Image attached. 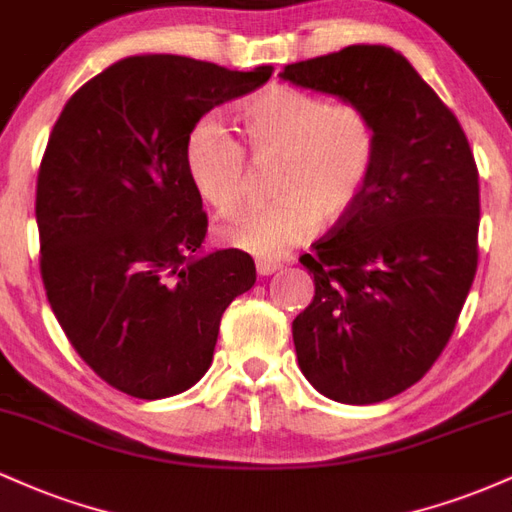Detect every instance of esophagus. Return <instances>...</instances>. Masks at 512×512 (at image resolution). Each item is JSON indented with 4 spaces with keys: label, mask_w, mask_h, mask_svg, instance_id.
<instances>
[{
    "label": "esophagus",
    "mask_w": 512,
    "mask_h": 512,
    "mask_svg": "<svg viewBox=\"0 0 512 512\" xmlns=\"http://www.w3.org/2000/svg\"><path fill=\"white\" fill-rule=\"evenodd\" d=\"M281 269V262H274V260H257V274L260 276H269L274 272H279Z\"/></svg>",
    "instance_id": "1"
}]
</instances>
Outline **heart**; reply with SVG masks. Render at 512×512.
I'll return each mask as SVG.
<instances>
[{
	"instance_id": "b5f03b06",
	"label": "heart",
	"mask_w": 512,
	"mask_h": 512,
	"mask_svg": "<svg viewBox=\"0 0 512 512\" xmlns=\"http://www.w3.org/2000/svg\"><path fill=\"white\" fill-rule=\"evenodd\" d=\"M238 122L252 161H279L269 207L233 211L219 226L228 248L276 260L315 233L339 226L366 197L380 156L373 117L354 103L334 105L315 93L274 86L238 105ZM187 178L221 214L243 197L245 154L216 117H202L185 139Z\"/></svg>"
}]
</instances>
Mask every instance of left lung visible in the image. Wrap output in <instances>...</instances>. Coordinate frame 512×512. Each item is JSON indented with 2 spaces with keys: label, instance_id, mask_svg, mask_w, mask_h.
<instances>
[{
  "label": "left lung",
  "instance_id": "8db88e82",
  "mask_svg": "<svg viewBox=\"0 0 512 512\" xmlns=\"http://www.w3.org/2000/svg\"><path fill=\"white\" fill-rule=\"evenodd\" d=\"M281 79L373 117L380 156L361 207L301 264L315 296L293 320L298 366L320 395L375 404L443 354L477 274L479 170L460 122L399 52L349 45Z\"/></svg>",
  "mask_w": 512,
  "mask_h": 512
}]
</instances>
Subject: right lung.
Here are the masks:
<instances>
[{
	"instance_id": "add662e5",
	"label": "right lung",
	"mask_w": 512,
	"mask_h": 512,
	"mask_svg": "<svg viewBox=\"0 0 512 512\" xmlns=\"http://www.w3.org/2000/svg\"><path fill=\"white\" fill-rule=\"evenodd\" d=\"M269 76V64L125 57L52 127L35 190L45 293L76 354L125 395L190 390L211 366L223 310L255 284L248 252L199 255L207 214L182 151L202 115Z\"/></svg>"
}]
</instances>
